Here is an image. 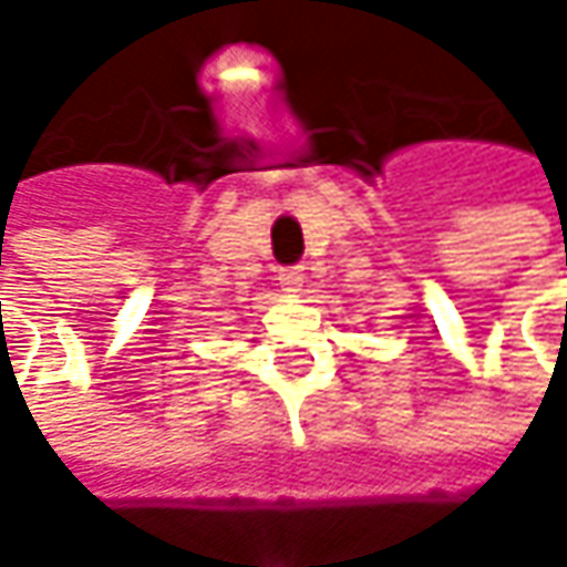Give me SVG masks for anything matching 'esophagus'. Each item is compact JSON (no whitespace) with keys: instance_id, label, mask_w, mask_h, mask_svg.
I'll list each match as a JSON object with an SVG mask.
<instances>
[{"instance_id":"esophagus-1","label":"esophagus","mask_w":567,"mask_h":567,"mask_svg":"<svg viewBox=\"0 0 567 567\" xmlns=\"http://www.w3.org/2000/svg\"><path fill=\"white\" fill-rule=\"evenodd\" d=\"M302 280H306L302 268H287V271H280V287H284L287 293H299Z\"/></svg>"}]
</instances>
